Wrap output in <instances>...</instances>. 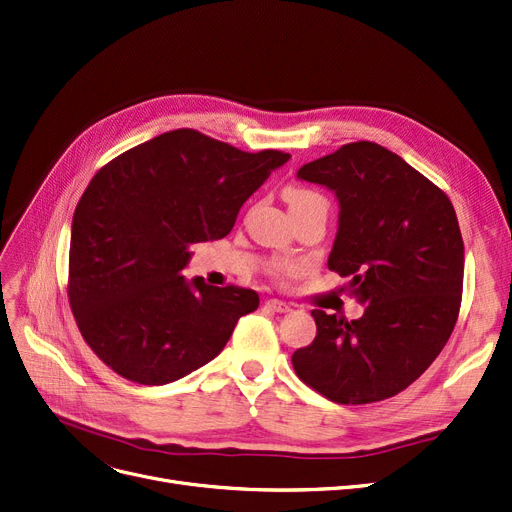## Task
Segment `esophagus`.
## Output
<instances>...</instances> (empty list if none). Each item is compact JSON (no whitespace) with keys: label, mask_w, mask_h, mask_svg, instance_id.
<instances>
[{"label":"esophagus","mask_w":512,"mask_h":512,"mask_svg":"<svg viewBox=\"0 0 512 512\" xmlns=\"http://www.w3.org/2000/svg\"><path fill=\"white\" fill-rule=\"evenodd\" d=\"M265 309L276 311V314H286V311H291V305L280 301V299H268L265 301Z\"/></svg>","instance_id":"34e87169"}]
</instances>
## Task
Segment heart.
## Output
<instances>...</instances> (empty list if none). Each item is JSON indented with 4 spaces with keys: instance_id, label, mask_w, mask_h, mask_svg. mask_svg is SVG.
I'll use <instances>...</instances> for the list:
<instances>
[{
    "instance_id": "1",
    "label": "heart",
    "mask_w": 512,
    "mask_h": 512,
    "mask_svg": "<svg viewBox=\"0 0 512 512\" xmlns=\"http://www.w3.org/2000/svg\"><path fill=\"white\" fill-rule=\"evenodd\" d=\"M284 201L288 205V211H299V209H305L311 205H326V201L320 194L311 192L307 188H299V186H288L284 190ZM278 270L288 272L291 268H288V265H280Z\"/></svg>"
}]
</instances>
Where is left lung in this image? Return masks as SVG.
I'll use <instances>...</instances> for the list:
<instances>
[{"label":"left lung","instance_id":"8db88e82","mask_svg":"<svg viewBox=\"0 0 512 512\" xmlns=\"http://www.w3.org/2000/svg\"><path fill=\"white\" fill-rule=\"evenodd\" d=\"M339 201L328 268L349 276L358 320L314 309L318 332L293 353L299 379L337 404L393 397L448 343L460 309L464 244L450 198L395 152L353 142L297 171Z\"/></svg>","mask_w":512,"mask_h":512}]
</instances>
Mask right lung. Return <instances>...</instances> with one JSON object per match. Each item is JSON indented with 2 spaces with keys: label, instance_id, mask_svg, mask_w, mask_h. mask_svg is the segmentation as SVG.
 Listing matches in <instances>:
<instances>
[{
  "label": "right lung",
  "instance_id": "obj_1",
  "mask_svg": "<svg viewBox=\"0 0 512 512\" xmlns=\"http://www.w3.org/2000/svg\"><path fill=\"white\" fill-rule=\"evenodd\" d=\"M288 159L175 129L94 175L73 215L69 301L108 368L167 385L217 358L259 295L182 276L190 247L228 236L240 207Z\"/></svg>",
  "mask_w": 512,
  "mask_h": 512
}]
</instances>
